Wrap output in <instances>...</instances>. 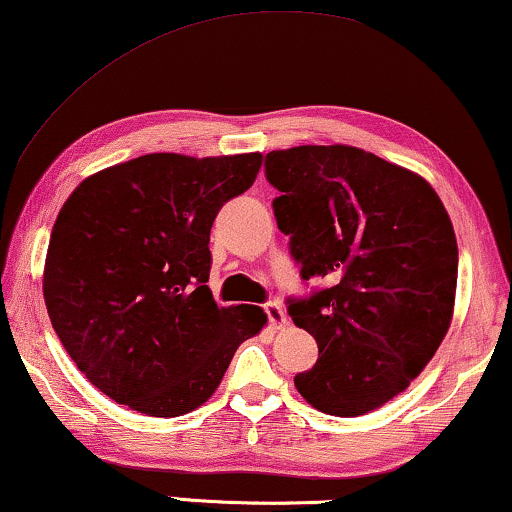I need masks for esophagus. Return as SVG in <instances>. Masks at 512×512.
Segmentation results:
<instances>
[{"instance_id":"1","label":"esophagus","mask_w":512,"mask_h":512,"mask_svg":"<svg viewBox=\"0 0 512 512\" xmlns=\"http://www.w3.org/2000/svg\"><path fill=\"white\" fill-rule=\"evenodd\" d=\"M264 312H266V317H269L271 326H276V329H282V326L287 324V315H285V310H282L280 303H276V301L264 303Z\"/></svg>"}]
</instances>
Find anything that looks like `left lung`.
<instances>
[{
    "label": "left lung",
    "instance_id": "8db88e82",
    "mask_svg": "<svg viewBox=\"0 0 512 512\" xmlns=\"http://www.w3.org/2000/svg\"><path fill=\"white\" fill-rule=\"evenodd\" d=\"M264 172L301 280H326L287 299L319 347L296 391L324 414H368L418 377L451 326V218L418 174L345 144L271 151Z\"/></svg>",
    "mask_w": 512,
    "mask_h": 512
}]
</instances>
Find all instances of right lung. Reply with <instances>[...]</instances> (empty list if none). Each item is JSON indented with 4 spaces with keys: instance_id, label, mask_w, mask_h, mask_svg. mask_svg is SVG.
<instances>
[{
    "instance_id": "add662e5",
    "label": "right lung",
    "mask_w": 512,
    "mask_h": 512,
    "mask_svg": "<svg viewBox=\"0 0 512 512\" xmlns=\"http://www.w3.org/2000/svg\"><path fill=\"white\" fill-rule=\"evenodd\" d=\"M259 167L262 154H147L85 179L64 202L45 305L68 356L114 402L156 418L188 414L262 331V308H218L207 287L213 220Z\"/></svg>"
}]
</instances>
